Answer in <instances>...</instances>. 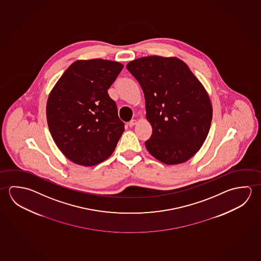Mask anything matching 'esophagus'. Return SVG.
I'll list each match as a JSON object with an SVG mask.
<instances>
[{
    "mask_svg": "<svg viewBox=\"0 0 261 261\" xmlns=\"http://www.w3.org/2000/svg\"><path fill=\"white\" fill-rule=\"evenodd\" d=\"M136 123H137V120H136V119H132L129 122H128V126H129V127H133V126H134V125H135Z\"/></svg>",
    "mask_w": 261,
    "mask_h": 261,
    "instance_id": "34e87169",
    "label": "esophagus"
}]
</instances>
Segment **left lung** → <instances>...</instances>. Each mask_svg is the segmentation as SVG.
Segmentation results:
<instances>
[{
    "label": "left lung",
    "instance_id": "left-lung-1",
    "mask_svg": "<svg viewBox=\"0 0 261 261\" xmlns=\"http://www.w3.org/2000/svg\"><path fill=\"white\" fill-rule=\"evenodd\" d=\"M145 97L152 134L145 142L150 154L166 164L190 159L207 137L213 109L208 94L186 63L157 56L127 65Z\"/></svg>",
    "mask_w": 261,
    "mask_h": 261
}]
</instances>
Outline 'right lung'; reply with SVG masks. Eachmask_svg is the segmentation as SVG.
<instances>
[{
    "label": "right lung",
    "mask_w": 261,
    "mask_h": 261,
    "mask_svg": "<svg viewBox=\"0 0 261 261\" xmlns=\"http://www.w3.org/2000/svg\"><path fill=\"white\" fill-rule=\"evenodd\" d=\"M123 65L103 59L79 60L49 95L46 118L59 150L75 164L93 166L108 159L124 129L108 89Z\"/></svg>",
    "instance_id": "1"
}]
</instances>
